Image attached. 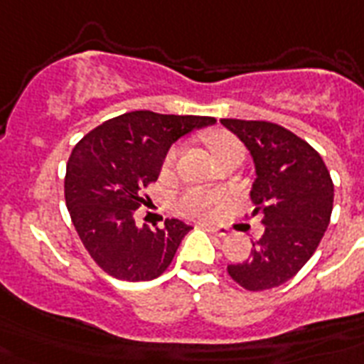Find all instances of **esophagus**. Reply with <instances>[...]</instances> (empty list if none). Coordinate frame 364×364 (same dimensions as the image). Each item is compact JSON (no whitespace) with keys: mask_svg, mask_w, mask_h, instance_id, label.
Listing matches in <instances>:
<instances>
[{"mask_svg":"<svg viewBox=\"0 0 364 364\" xmlns=\"http://www.w3.org/2000/svg\"><path fill=\"white\" fill-rule=\"evenodd\" d=\"M198 227L204 228V230H208V232L215 234V236H219V238H225V236H228V228L221 227V225H208V223H200Z\"/></svg>","mask_w":364,"mask_h":364,"instance_id":"obj_1","label":"esophagus"}]
</instances>
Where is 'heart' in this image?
<instances>
[{
	"label": "heart",
	"instance_id": "obj_1",
	"mask_svg": "<svg viewBox=\"0 0 364 364\" xmlns=\"http://www.w3.org/2000/svg\"><path fill=\"white\" fill-rule=\"evenodd\" d=\"M204 143L213 154V159H219L223 154L232 153V151H243L242 143L234 134L227 130H213L208 132L204 136ZM177 147H170L166 151L164 160H162V168L170 170L171 166L176 164L177 160ZM223 198L221 193L215 191H204V188H191L187 193H183L177 200V211L185 217L191 219H213L219 215V211L223 208Z\"/></svg>",
	"mask_w": 364,
	"mask_h": 364
}]
</instances>
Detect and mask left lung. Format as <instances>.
<instances>
[{
    "instance_id": "8db88e82",
    "label": "left lung",
    "mask_w": 364,
    "mask_h": 364,
    "mask_svg": "<svg viewBox=\"0 0 364 364\" xmlns=\"http://www.w3.org/2000/svg\"><path fill=\"white\" fill-rule=\"evenodd\" d=\"M221 124L253 156L251 215L260 213L264 225L251 257L228 264V276L247 291H266L289 282L316 253L333 213V179L316 149L283 126L240 119Z\"/></svg>"
}]
</instances>
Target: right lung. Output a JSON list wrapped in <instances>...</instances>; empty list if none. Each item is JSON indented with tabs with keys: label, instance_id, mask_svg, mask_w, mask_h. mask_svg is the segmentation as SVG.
Returning <instances> with one entry per match:
<instances>
[{
	"label": "right lung",
	"instance_id": "right-lung-1",
	"mask_svg": "<svg viewBox=\"0 0 364 364\" xmlns=\"http://www.w3.org/2000/svg\"><path fill=\"white\" fill-rule=\"evenodd\" d=\"M213 117L132 111L105 121L77 143L65 166L64 194L82 245L96 264L122 282H151L170 266L188 227L166 219L137 227L143 188L159 179L171 143Z\"/></svg>",
	"mask_w": 364,
	"mask_h": 364
}]
</instances>
